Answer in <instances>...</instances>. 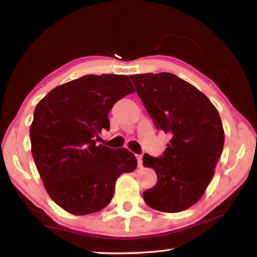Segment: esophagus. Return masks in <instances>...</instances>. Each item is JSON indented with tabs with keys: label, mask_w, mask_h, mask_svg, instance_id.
<instances>
[{
	"label": "esophagus",
	"mask_w": 257,
	"mask_h": 257,
	"mask_svg": "<svg viewBox=\"0 0 257 257\" xmlns=\"http://www.w3.org/2000/svg\"><path fill=\"white\" fill-rule=\"evenodd\" d=\"M136 159H137V162H138V167L142 168L143 167V155H136Z\"/></svg>",
	"instance_id": "34e87169"
}]
</instances>
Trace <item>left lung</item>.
<instances>
[{
  "label": "left lung",
  "mask_w": 257,
  "mask_h": 257,
  "mask_svg": "<svg viewBox=\"0 0 257 257\" xmlns=\"http://www.w3.org/2000/svg\"><path fill=\"white\" fill-rule=\"evenodd\" d=\"M156 129L171 134L163 155H144L158 182L143 197L161 212L177 213L203 196L222 153L224 132L219 112L205 95L173 73L130 76Z\"/></svg>",
  "instance_id": "obj_1"
}]
</instances>
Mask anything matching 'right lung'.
Returning a JSON list of instances; mask_svg holds the SVG:
<instances>
[{
  "mask_svg": "<svg viewBox=\"0 0 257 257\" xmlns=\"http://www.w3.org/2000/svg\"><path fill=\"white\" fill-rule=\"evenodd\" d=\"M134 92L125 75H87L55 87L35 108V164L50 197L71 214L107 206L119 176L136 169L132 152L96 145L95 139L110 129L114 103Z\"/></svg>",
  "mask_w": 257,
  "mask_h": 257,
  "instance_id": "right-lung-1",
  "label": "right lung"
}]
</instances>
